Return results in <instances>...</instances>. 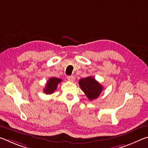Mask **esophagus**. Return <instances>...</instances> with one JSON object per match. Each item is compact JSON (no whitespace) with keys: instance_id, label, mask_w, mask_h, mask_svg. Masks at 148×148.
I'll use <instances>...</instances> for the list:
<instances>
[{"instance_id":"obj_1","label":"esophagus","mask_w":148,"mask_h":148,"mask_svg":"<svg viewBox=\"0 0 148 148\" xmlns=\"http://www.w3.org/2000/svg\"><path fill=\"white\" fill-rule=\"evenodd\" d=\"M67 79H68V80H69L70 82H73L75 79V77L73 76H69L67 77Z\"/></svg>"}]
</instances>
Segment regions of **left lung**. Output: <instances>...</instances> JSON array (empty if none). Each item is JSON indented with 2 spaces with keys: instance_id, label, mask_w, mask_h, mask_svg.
I'll use <instances>...</instances> for the list:
<instances>
[{
  "instance_id": "8db88e82",
  "label": "left lung",
  "mask_w": 148,
  "mask_h": 148,
  "mask_svg": "<svg viewBox=\"0 0 148 148\" xmlns=\"http://www.w3.org/2000/svg\"><path fill=\"white\" fill-rule=\"evenodd\" d=\"M78 83L80 88L90 101L98 98L103 90V87L92 76L80 79Z\"/></svg>"
}]
</instances>
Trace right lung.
Masks as SVG:
<instances>
[{"label":"right lung","mask_w":148,"mask_h":148,"mask_svg":"<svg viewBox=\"0 0 148 148\" xmlns=\"http://www.w3.org/2000/svg\"><path fill=\"white\" fill-rule=\"evenodd\" d=\"M61 79L57 77H51L47 82L46 87L44 89V92L47 95L52 94L56 90L57 85L61 82Z\"/></svg>","instance_id":"1"}]
</instances>
